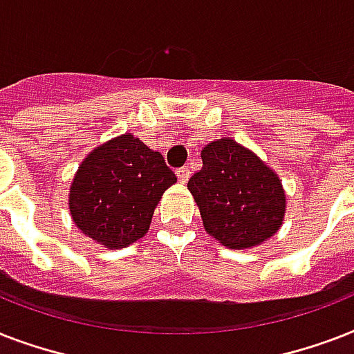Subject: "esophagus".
<instances>
[{
  "instance_id": "1",
  "label": "esophagus",
  "mask_w": 354,
  "mask_h": 354,
  "mask_svg": "<svg viewBox=\"0 0 354 354\" xmlns=\"http://www.w3.org/2000/svg\"><path fill=\"white\" fill-rule=\"evenodd\" d=\"M176 176L182 183H187L189 176H191V171H189V167H180V169L176 171Z\"/></svg>"
}]
</instances>
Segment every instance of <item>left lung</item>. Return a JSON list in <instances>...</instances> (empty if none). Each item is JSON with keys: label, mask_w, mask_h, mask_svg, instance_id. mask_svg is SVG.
I'll return each instance as SVG.
<instances>
[{"label": "left lung", "mask_w": 354, "mask_h": 354, "mask_svg": "<svg viewBox=\"0 0 354 354\" xmlns=\"http://www.w3.org/2000/svg\"><path fill=\"white\" fill-rule=\"evenodd\" d=\"M202 163L187 187L205 232L232 250L259 246L277 233L285 218V189L257 154L222 138L205 145Z\"/></svg>", "instance_id": "8db88e82"}]
</instances>
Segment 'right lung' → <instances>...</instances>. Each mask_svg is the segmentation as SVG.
Here are the masks:
<instances>
[{"label":"right lung","mask_w":354,"mask_h":354,"mask_svg":"<svg viewBox=\"0 0 354 354\" xmlns=\"http://www.w3.org/2000/svg\"><path fill=\"white\" fill-rule=\"evenodd\" d=\"M176 183L174 172L132 133L91 150L69 189V213L80 232L108 250L147 235L163 193Z\"/></svg>","instance_id":"add662e5"}]
</instances>
